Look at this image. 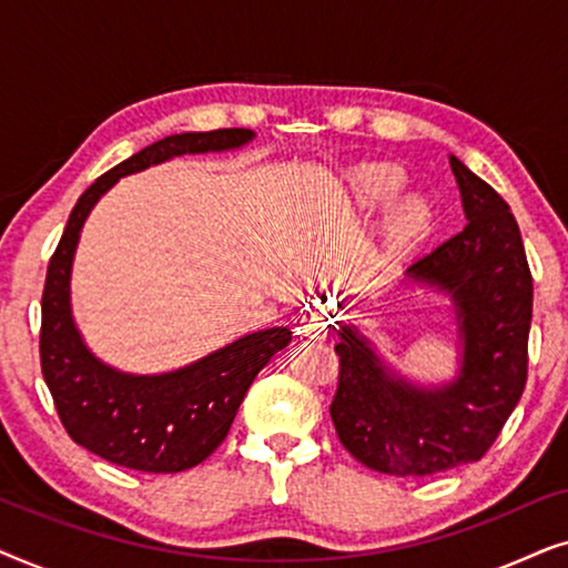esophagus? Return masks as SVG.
Returning a JSON list of instances; mask_svg holds the SVG:
<instances>
[{
    "label": "esophagus",
    "mask_w": 568,
    "mask_h": 568,
    "mask_svg": "<svg viewBox=\"0 0 568 568\" xmlns=\"http://www.w3.org/2000/svg\"><path fill=\"white\" fill-rule=\"evenodd\" d=\"M313 333H315V336H323V333H325V323H315V325H313Z\"/></svg>",
    "instance_id": "obj_1"
}]
</instances>
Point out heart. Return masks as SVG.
<instances>
[{"label": "heart", "instance_id": "obj_1", "mask_svg": "<svg viewBox=\"0 0 568 568\" xmlns=\"http://www.w3.org/2000/svg\"><path fill=\"white\" fill-rule=\"evenodd\" d=\"M354 189L356 199L364 206H383L398 196V191L403 189V175L400 170L390 165H367L354 175ZM426 224H429L426 206L418 199H406L387 216V240L393 245L414 243L416 237L424 235Z\"/></svg>", "mask_w": 568, "mask_h": 568}]
</instances>
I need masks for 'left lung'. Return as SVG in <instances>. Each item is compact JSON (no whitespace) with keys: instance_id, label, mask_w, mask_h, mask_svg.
Segmentation results:
<instances>
[{"instance_id":"left-lung-1","label":"left lung","mask_w":568,"mask_h":568,"mask_svg":"<svg viewBox=\"0 0 568 568\" xmlns=\"http://www.w3.org/2000/svg\"><path fill=\"white\" fill-rule=\"evenodd\" d=\"M468 224L410 263L414 282L455 302L463 367L455 383L422 390L390 375L354 325L338 331L331 418L348 453L387 476L424 478L488 453L527 383L532 274L509 204L449 158Z\"/></svg>"}]
</instances>
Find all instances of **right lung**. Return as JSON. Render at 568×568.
<instances>
[{"mask_svg": "<svg viewBox=\"0 0 568 568\" xmlns=\"http://www.w3.org/2000/svg\"><path fill=\"white\" fill-rule=\"evenodd\" d=\"M247 129L173 134L108 170L77 199L45 271L41 297V369L69 437L103 460L142 473H181L204 463L227 437L255 375L292 341L290 328L251 333L191 367L136 377L105 367L82 344L69 310L77 240L95 201L123 175L178 154L235 150Z\"/></svg>", "mask_w": 568, "mask_h": 568, "instance_id": "1", "label": "right lung"}]
</instances>
